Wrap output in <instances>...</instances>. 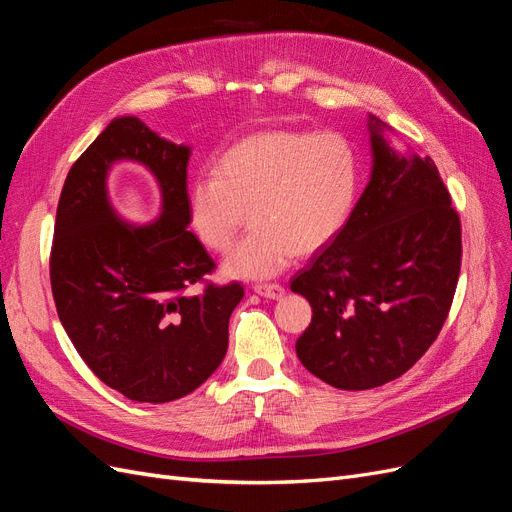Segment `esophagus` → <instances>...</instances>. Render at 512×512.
I'll return each instance as SVG.
<instances>
[{"instance_id":"obj_1","label":"esophagus","mask_w":512,"mask_h":512,"mask_svg":"<svg viewBox=\"0 0 512 512\" xmlns=\"http://www.w3.org/2000/svg\"><path fill=\"white\" fill-rule=\"evenodd\" d=\"M254 292L265 299H280L284 294V286L282 284H256Z\"/></svg>"}]
</instances>
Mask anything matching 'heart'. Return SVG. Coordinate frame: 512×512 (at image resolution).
<instances>
[{
    "instance_id": "heart-1",
    "label": "heart",
    "mask_w": 512,
    "mask_h": 512,
    "mask_svg": "<svg viewBox=\"0 0 512 512\" xmlns=\"http://www.w3.org/2000/svg\"><path fill=\"white\" fill-rule=\"evenodd\" d=\"M359 185V160L335 132H262L222 153L215 173L192 179L188 224L207 250L226 254L250 209L252 228L226 260L232 277H271L342 230Z\"/></svg>"
}]
</instances>
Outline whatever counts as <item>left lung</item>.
Masks as SVG:
<instances>
[{"label": "left lung", "instance_id": "left-lung-1", "mask_svg": "<svg viewBox=\"0 0 512 512\" xmlns=\"http://www.w3.org/2000/svg\"><path fill=\"white\" fill-rule=\"evenodd\" d=\"M374 121V170L348 222L290 280L312 305L299 361L335 389L404 376L436 342L461 269V220L431 158H399Z\"/></svg>", "mask_w": 512, "mask_h": 512}]
</instances>
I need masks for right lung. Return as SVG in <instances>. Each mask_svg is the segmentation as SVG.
<instances>
[{
    "instance_id": "obj_1",
    "label": "right lung",
    "mask_w": 512,
    "mask_h": 512,
    "mask_svg": "<svg viewBox=\"0 0 512 512\" xmlns=\"http://www.w3.org/2000/svg\"><path fill=\"white\" fill-rule=\"evenodd\" d=\"M136 159L157 175L165 211L134 229L105 198V170ZM190 149L121 117L76 160L59 196L49 258L57 316L87 367L134 401L166 404L220 367L243 284H215V262L188 224ZM194 283L204 286L190 295Z\"/></svg>"
}]
</instances>
